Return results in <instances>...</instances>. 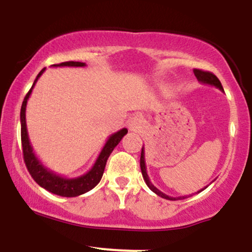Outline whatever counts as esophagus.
<instances>
[{
  "label": "esophagus",
  "instance_id": "1",
  "mask_svg": "<svg viewBox=\"0 0 252 252\" xmlns=\"http://www.w3.org/2000/svg\"><path fill=\"white\" fill-rule=\"evenodd\" d=\"M144 126V120L141 115H136L131 117L129 121V130L130 131H141Z\"/></svg>",
  "mask_w": 252,
  "mask_h": 252
}]
</instances>
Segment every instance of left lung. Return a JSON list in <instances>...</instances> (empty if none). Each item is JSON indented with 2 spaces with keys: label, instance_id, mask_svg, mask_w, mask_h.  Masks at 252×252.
Segmentation results:
<instances>
[{
  "label": "left lung",
  "instance_id": "obj_1",
  "mask_svg": "<svg viewBox=\"0 0 252 252\" xmlns=\"http://www.w3.org/2000/svg\"><path fill=\"white\" fill-rule=\"evenodd\" d=\"M193 72H194V76L196 77V79H198V82H200L201 84H206V85L216 86V88L220 90V91H224V89H222V86H221V83L219 82L218 78H217L213 73H211V72H206V71H201V70H193ZM140 166H141V172H142L143 180L146 181L147 186H148L149 189L155 193V194H158V196H161V198H163V199H167V200H178V199H185V198H187V196H189V195H182V196H176V198H174V196H169V195L164 194L163 192H161V190L158 189H156L154 185L150 182L149 176H148V174H147L146 160H144V147H142V152H141ZM213 181H215V180H213ZM207 186H209V185H207ZM207 186L205 187V189H207ZM205 189L198 190V193H200L201 190H204Z\"/></svg>",
  "mask_w": 252,
  "mask_h": 252
}]
</instances>
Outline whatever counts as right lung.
<instances>
[{"mask_svg": "<svg viewBox=\"0 0 252 252\" xmlns=\"http://www.w3.org/2000/svg\"><path fill=\"white\" fill-rule=\"evenodd\" d=\"M53 67H63V66H70V67H84L86 66L85 63L80 62H66L58 63V65H52ZM46 68H42L40 73L37 74L35 80L28 94H26L24 103L21 106V112H20V121H21V142L22 150H24V158L25 163L27 166L28 172L32 175V178L36 181L37 185L45 189L48 192L60 196H67V198H73V196L82 195L84 193L91 190L94 187H96L98 182L102 179L104 169H105L106 161H108L110 154L112 153L115 147L121 142L124 135H126L128 129L123 128L118 130L117 132H114L109 136L108 141L104 144L102 152L98 155L96 162H94L92 168L85 174L77 176V178H66V176L57 174L56 172L43 166L41 161L37 158L35 153L33 152L30 137H28L27 124H26V106H27V100L31 97L32 90L34 89L41 74L45 72Z\"/></svg>", "mask_w": 252, "mask_h": 252, "instance_id": "right-lung-1", "label": "right lung"}]
</instances>
